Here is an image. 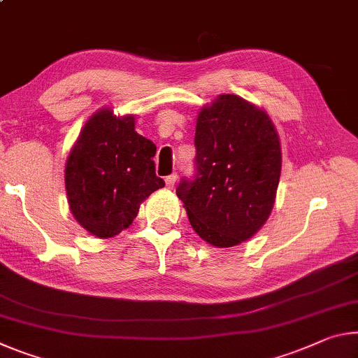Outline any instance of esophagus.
Here are the masks:
<instances>
[{"mask_svg": "<svg viewBox=\"0 0 358 358\" xmlns=\"http://www.w3.org/2000/svg\"><path fill=\"white\" fill-rule=\"evenodd\" d=\"M175 185H177V173L169 175V177L166 178V186L169 189H173Z\"/></svg>", "mask_w": 358, "mask_h": 358, "instance_id": "1", "label": "esophagus"}]
</instances>
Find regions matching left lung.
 Listing matches in <instances>:
<instances>
[{
  "label": "left lung",
  "instance_id": "left-lung-1",
  "mask_svg": "<svg viewBox=\"0 0 358 358\" xmlns=\"http://www.w3.org/2000/svg\"><path fill=\"white\" fill-rule=\"evenodd\" d=\"M194 181L183 180L178 199L197 236L218 248L248 241L272 212L282 170L277 129L263 108L221 94L196 121Z\"/></svg>",
  "mask_w": 358,
  "mask_h": 358
}]
</instances>
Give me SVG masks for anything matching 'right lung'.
Masks as SVG:
<instances>
[{
    "label": "right lung",
    "instance_id": "right-lung-1",
    "mask_svg": "<svg viewBox=\"0 0 358 358\" xmlns=\"http://www.w3.org/2000/svg\"><path fill=\"white\" fill-rule=\"evenodd\" d=\"M156 145L135 130V116L100 108L79 132L65 164L70 212L99 239L127 229L146 197L162 188L156 177Z\"/></svg>",
    "mask_w": 358,
    "mask_h": 358
}]
</instances>
